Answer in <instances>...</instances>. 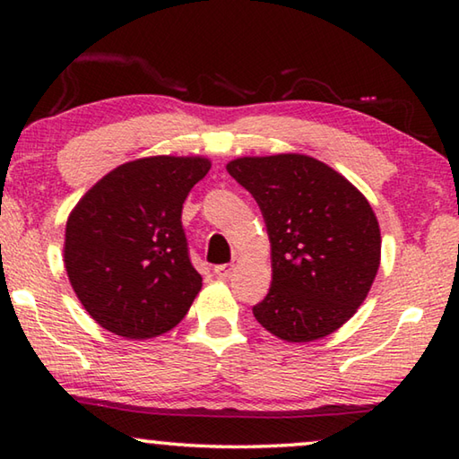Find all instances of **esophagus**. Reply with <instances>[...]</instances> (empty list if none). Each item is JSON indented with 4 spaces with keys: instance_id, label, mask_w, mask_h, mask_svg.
<instances>
[{
    "instance_id": "34e87169",
    "label": "esophagus",
    "mask_w": 459,
    "mask_h": 459,
    "mask_svg": "<svg viewBox=\"0 0 459 459\" xmlns=\"http://www.w3.org/2000/svg\"><path fill=\"white\" fill-rule=\"evenodd\" d=\"M232 271H235V263H224V265L214 267L216 277H221V279H227L232 273Z\"/></svg>"
}]
</instances>
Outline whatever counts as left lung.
<instances>
[{"label":"left lung","mask_w":459,"mask_h":459,"mask_svg":"<svg viewBox=\"0 0 459 459\" xmlns=\"http://www.w3.org/2000/svg\"><path fill=\"white\" fill-rule=\"evenodd\" d=\"M229 174L253 194L271 243V287L253 307L285 342H314L356 314L380 265V229L364 194L304 153L245 155Z\"/></svg>","instance_id":"left-lung-1"}]
</instances>
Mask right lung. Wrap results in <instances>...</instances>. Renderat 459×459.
Masks as SVG:
<instances>
[{
	"label": "right lung",
	"instance_id": "obj_1",
	"mask_svg": "<svg viewBox=\"0 0 459 459\" xmlns=\"http://www.w3.org/2000/svg\"><path fill=\"white\" fill-rule=\"evenodd\" d=\"M202 155H150L121 164L68 214L65 267L100 328L127 340L161 336L202 290L182 229V204L211 169Z\"/></svg>",
	"mask_w": 459,
	"mask_h": 459
}]
</instances>
